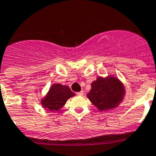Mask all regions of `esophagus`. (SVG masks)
Instances as JSON below:
<instances>
[{
    "mask_svg": "<svg viewBox=\"0 0 156 156\" xmlns=\"http://www.w3.org/2000/svg\"><path fill=\"white\" fill-rule=\"evenodd\" d=\"M76 94H77V95H78V96H83V94H84V92L82 90V91H80V92L76 93Z\"/></svg>",
    "mask_w": 156,
    "mask_h": 156,
    "instance_id": "obj_1",
    "label": "esophagus"
}]
</instances>
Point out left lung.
Wrapping results in <instances>:
<instances>
[{
  "label": "left lung",
  "instance_id": "8db88e82",
  "mask_svg": "<svg viewBox=\"0 0 156 156\" xmlns=\"http://www.w3.org/2000/svg\"><path fill=\"white\" fill-rule=\"evenodd\" d=\"M126 94L125 85L113 75L98 76L91 83L87 94L88 99L99 111H108L119 106Z\"/></svg>",
  "mask_w": 156,
  "mask_h": 156
}]
</instances>
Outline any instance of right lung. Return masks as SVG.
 <instances>
[{
	"label": "right lung",
	"mask_w": 156,
	"mask_h": 156,
	"mask_svg": "<svg viewBox=\"0 0 156 156\" xmlns=\"http://www.w3.org/2000/svg\"><path fill=\"white\" fill-rule=\"evenodd\" d=\"M75 94L66 85L53 83L50 87L48 93L41 99L40 103L43 108L51 111H58L64 106L66 101Z\"/></svg>",
	"instance_id": "obj_1"
}]
</instances>
